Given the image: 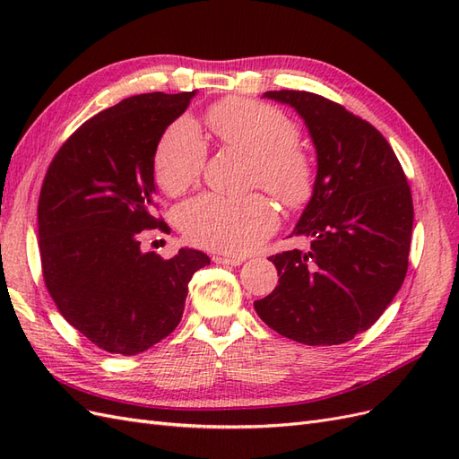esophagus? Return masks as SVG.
<instances>
[{
	"mask_svg": "<svg viewBox=\"0 0 459 459\" xmlns=\"http://www.w3.org/2000/svg\"><path fill=\"white\" fill-rule=\"evenodd\" d=\"M212 260L216 264H226V266H239V264L245 262V258L241 256H221V255H214Z\"/></svg>",
	"mask_w": 459,
	"mask_h": 459,
	"instance_id": "34e87169",
	"label": "esophagus"
}]
</instances>
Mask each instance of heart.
<instances>
[{"label": "heart", "mask_w": 459, "mask_h": 459, "mask_svg": "<svg viewBox=\"0 0 459 459\" xmlns=\"http://www.w3.org/2000/svg\"><path fill=\"white\" fill-rule=\"evenodd\" d=\"M204 124L220 145L253 157L251 184L262 186L290 211L307 206L317 186V166L300 140V126L277 107L241 97L212 105ZM206 164V143L197 126L178 118L164 130L152 157L157 184L179 195L197 182ZM176 224L187 241L230 255L251 253L280 224L272 199L264 193L231 197L203 193L184 203Z\"/></svg>", "instance_id": "heart-1"}]
</instances>
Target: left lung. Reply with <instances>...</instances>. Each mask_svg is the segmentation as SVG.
Listing matches in <instances>:
<instances>
[{
  "mask_svg": "<svg viewBox=\"0 0 459 459\" xmlns=\"http://www.w3.org/2000/svg\"><path fill=\"white\" fill-rule=\"evenodd\" d=\"M307 122L317 151V186L293 235L310 251L268 260L280 281L255 308L280 335L341 344L377 322L408 272L413 203L408 178L383 134L325 97L280 90Z\"/></svg>",
  "mask_w": 459,
  "mask_h": 459,
  "instance_id": "obj_1",
  "label": "left lung"
}]
</instances>
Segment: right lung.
Wrapping results in <instances>:
<instances>
[{
	"label": "right lung",
	"mask_w": 459,
	"mask_h": 459,
	"mask_svg": "<svg viewBox=\"0 0 459 459\" xmlns=\"http://www.w3.org/2000/svg\"><path fill=\"white\" fill-rule=\"evenodd\" d=\"M195 91L142 93L91 117L55 152L38 201L39 260L61 316L101 351L135 356L176 329L201 251H142L157 216L152 157Z\"/></svg>",
	"instance_id": "obj_1"
}]
</instances>
